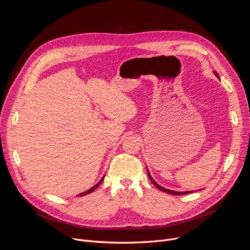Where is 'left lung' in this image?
I'll list each match as a JSON object with an SVG mask.
<instances>
[{
  "label": "left lung",
  "instance_id": "left-lung-1",
  "mask_svg": "<svg viewBox=\"0 0 250 250\" xmlns=\"http://www.w3.org/2000/svg\"><path fill=\"white\" fill-rule=\"evenodd\" d=\"M215 73V75L219 78V75H218V73L217 72H213ZM220 79V78H219ZM147 174H148V177H149V179H150V181L159 189V190H161V191H163V192H166V193H169V194H172V195H179V196H181V195H184V194H189V193H192V191H187V192H176V191H172V190H168V189H165V188H163V187H161V186H159L154 180H153V178L151 177V175H150V173H149V171H148V169H147Z\"/></svg>",
  "mask_w": 250,
  "mask_h": 250
}]
</instances>
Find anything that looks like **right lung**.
Returning a JSON list of instances; mask_svg holds the SVG:
<instances>
[{
	"label": "right lung",
	"mask_w": 250,
	"mask_h": 250,
	"mask_svg": "<svg viewBox=\"0 0 250 250\" xmlns=\"http://www.w3.org/2000/svg\"><path fill=\"white\" fill-rule=\"evenodd\" d=\"M104 176H103L102 179H101V180H100V181H99V182H98V183H97V184H96L94 187H92L91 189H89L88 191H86V192H84V193H81V194H79L78 196H84V195H87V194H90V193H92V192H93V191H94V190H95V189H96V188H97V187H98V186H99V185H100V184L103 182V180H104Z\"/></svg>",
	"instance_id": "right-lung-1"
}]
</instances>
